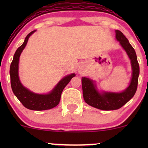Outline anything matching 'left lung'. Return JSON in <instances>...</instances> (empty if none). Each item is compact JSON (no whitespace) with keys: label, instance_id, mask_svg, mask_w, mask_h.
<instances>
[{"label":"left lung","instance_id":"obj_1","mask_svg":"<svg viewBox=\"0 0 148 148\" xmlns=\"http://www.w3.org/2000/svg\"><path fill=\"white\" fill-rule=\"evenodd\" d=\"M115 33L117 40L120 42V45L127 52L132 62L133 72L129 87L120 93L103 92L100 94L96 90L92 81L86 77H83L81 80L85 101L90 106L104 111L116 110L123 106L133 97L138 86L139 64L135 50L121 31L117 30Z\"/></svg>","mask_w":148,"mask_h":148}]
</instances>
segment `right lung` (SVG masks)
Masks as SVG:
<instances>
[{"mask_svg":"<svg viewBox=\"0 0 148 148\" xmlns=\"http://www.w3.org/2000/svg\"><path fill=\"white\" fill-rule=\"evenodd\" d=\"M35 31V30L30 32L27 35L23 45L20 46L15 52L13 60L10 65V81L13 92L25 108L34 111H43L51 109L58 104L62 90L76 74H72L65 76L58 83L52 92L47 95L35 94L22 86L18 79V60L22 51L28 42V38Z\"/></svg>","mask_w":148,"mask_h":148,"instance_id":"obj_1","label":"right lung"}]
</instances>
